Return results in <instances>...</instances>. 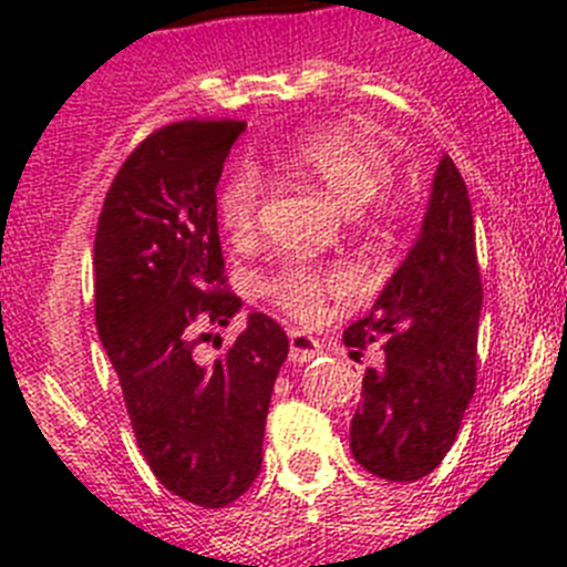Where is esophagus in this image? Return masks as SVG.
Segmentation results:
<instances>
[{
  "label": "esophagus",
  "instance_id": "esophagus-1",
  "mask_svg": "<svg viewBox=\"0 0 567 567\" xmlns=\"http://www.w3.org/2000/svg\"><path fill=\"white\" fill-rule=\"evenodd\" d=\"M320 354V343L307 332H289V360L292 363H307V360L318 358Z\"/></svg>",
  "mask_w": 567,
  "mask_h": 567
}]
</instances>
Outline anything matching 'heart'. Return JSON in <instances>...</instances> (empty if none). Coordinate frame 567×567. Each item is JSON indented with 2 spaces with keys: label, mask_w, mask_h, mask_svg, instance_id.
<instances>
[{
  "label": "heart",
  "mask_w": 567,
  "mask_h": 567,
  "mask_svg": "<svg viewBox=\"0 0 567 567\" xmlns=\"http://www.w3.org/2000/svg\"><path fill=\"white\" fill-rule=\"evenodd\" d=\"M280 167L295 175L312 178L332 195L346 213H360L385 193L392 182V167L383 150L369 138L349 130H320L300 135L298 142L280 153ZM260 204V184L249 169H235L218 193V218L221 227L235 238H244L255 229ZM329 280L320 278L303 264H287L272 278L264 280V289L295 318H315L320 312Z\"/></svg>",
  "instance_id": "1"
}]
</instances>
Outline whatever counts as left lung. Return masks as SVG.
Returning a JSON list of instances; mask_svg holds the SVG:
<instances>
[{"label":"left lung","instance_id":"8db88e82","mask_svg":"<svg viewBox=\"0 0 567 567\" xmlns=\"http://www.w3.org/2000/svg\"><path fill=\"white\" fill-rule=\"evenodd\" d=\"M480 309L468 189L443 155L414 247L372 312L343 332L352 358L372 343L383 352V363L365 369L349 437L365 471L414 483L443 463L477 383Z\"/></svg>","mask_w":567,"mask_h":567}]
</instances>
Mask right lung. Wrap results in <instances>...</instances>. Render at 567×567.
<instances>
[{"instance_id": "obj_1", "label": "right lung", "mask_w": 567, "mask_h": 567, "mask_svg": "<svg viewBox=\"0 0 567 567\" xmlns=\"http://www.w3.org/2000/svg\"><path fill=\"white\" fill-rule=\"evenodd\" d=\"M247 122H178L133 150L99 215L96 327L158 483L224 508L255 483L287 332L252 312L213 365L193 358L202 327H227L215 187ZM204 338V334H202Z\"/></svg>"}]
</instances>
